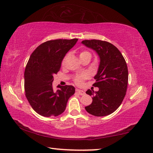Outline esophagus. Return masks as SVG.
<instances>
[{
    "label": "esophagus",
    "mask_w": 153,
    "mask_h": 153,
    "mask_svg": "<svg viewBox=\"0 0 153 153\" xmlns=\"http://www.w3.org/2000/svg\"><path fill=\"white\" fill-rule=\"evenodd\" d=\"M76 92L80 95H83L85 94V92H84V91L80 90V89H76Z\"/></svg>",
    "instance_id": "34e87169"
}]
</instances>
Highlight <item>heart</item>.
<instances>
[{
    "label": "heart",
    "mask_w": 153,
    "mask_h": 153,
    "mask_svg": "<svg viewBox=\"0 0 153 153\" xmlns=\"http://www.w3.org/2000/svg\"><path fill=\"white\" fill-rule=\"evenodd\" d=\"M88 53V52H87V51L82 52V53L79 54V56H82V55L84 54V53ZM64 61H65V60H63L62 63H64ZM88 77V75L87 74H82L79 75V76H77L76 78H75V82H76V84H77V85H80V84H82L84 79L87 78Z\"/></svg>",
    "instance_id": "b5f03b06"
}]
</instances>
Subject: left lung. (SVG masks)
Instances as JSON below:
<instances>
[{
  "instance_id": "8db88e82",
  "label": "left lung",
  "mask_w": 153,
  "mask_h": 153,
  "mask_svg": "<svg viewBox=\"0 0 153 153\" xmlns=\"http://www.w3.org/2000/svg\"><path fill=\"white\" fill-rule=\"evenodd\" d=\"M82 44L94 50L100 60L94 77L96 82L93 84L99 91H86L92 95L93 102L85 109L97 117L108 115L119 108L126 95L128 80L126 62L117 48L106 41L85 40Z\"/></svg>"
}]
</instances>
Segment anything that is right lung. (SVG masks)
Wrapping results in <instances>:
<instances>
[{
  "label": "right lung",
  "instance_id": "add662e5",
  "mask_svg": "<svg viewBox=\"0 0 153 153\" xmlns=\"http://www.w3.org/2000/svg\"><path fill=\"white\" fill-rule=\"evenodd\" d=\"M77 40L47 41L31 53L25 71V91L30 105L39 115L51 117L62 114L69 97L75 93L71 85H58L55 91L52 82L65 55Z\"/></svg>",
  "mask_w": 153,
  "mask_h": 153
}]
</instances>
